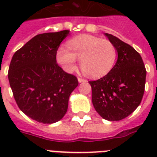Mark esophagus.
<instances>
[{"label":"esophagus","mask_w":157,"mask_h":157,"mask_svg":"<svg viewBox=\"0 0 157 157\" xmlns=\"http://www.w3.org/2000/svg\"><path fill=\"white\" fill-rule=\"evenodd\" d=\"M78 82H85L87 81L86 79H85V78H81V77H78Z\"/></svg>","instance_id":"34e87169"}]
</instances>
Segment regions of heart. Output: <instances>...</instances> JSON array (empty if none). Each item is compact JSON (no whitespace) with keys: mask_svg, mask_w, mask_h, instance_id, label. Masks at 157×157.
<instances>
[{"mask_svg":"<svg viewBox=\"0 0 157 157\" xmlns=\"http://www.w3.org/2000/svg\"><path fill=\"white\" fill-rule=\"evenodd\" d=\"M68 48L60 47L56 60L63 70L71 72L75 68L76 59L87 76L98 78L107 74L114 65L117 50L112 41L91 35L77 36L66 43Z\"/></svg>","mask_w":157,"mask_h":157,"instance_id":"1","label":"heart"}]
</instances>
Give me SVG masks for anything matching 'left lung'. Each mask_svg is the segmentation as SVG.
Segmentation results:
<instances>
[{
  "label": "left lung",
  "instance_id": "8db88e82",
  "mask_svg": "<svg viewBox=\"0 0 157 157\" xmlns=\"http://www.w3.org/2000/svg\"><path fill=\"white\" fill-rule=\"evenodd\" d=\"M115 45L118 59L110 71L90 81L95 110L105 120L119 121L138 107L145 92L146 70L141 55L116 36L105 34Z\"/></svg>",
  "mask_w": 157,
  "mask_h": 157
}]
</instances>
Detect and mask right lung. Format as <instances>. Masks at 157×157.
<instances>
[{
  "mask_svg": "<svg viewBox=\"0 0 157 157\" xmlns=\"http://www.w3.org/2000/svg\"><path fill=\"white\" fill-rule=\"evenodd\" d=\"M69 30L34 36L12 56L8 80L19 109L32 120L56 123L67 111L70 94L78 85L74 75L56 63V52Z\"/></svg>",
  "mask_w": 157,
  "mask_h": 157,
  "instance_id": "right-lung-1",
  "label": "right lung"
}]
</instances>
